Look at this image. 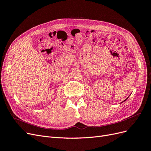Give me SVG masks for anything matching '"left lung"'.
<instances>
[{
    "mask_svg": "<svg viewBox=\"0 0 151 151\" xmlns=\"http://www.w3.org/2000/svg\"><path fill=\"white\" fill-rule=\"evenodd\" d=\"M127 99H128V98H127V99H125V100H124V101H122V103H123V102H124V101H126V100H127Z\"/></svg>",
    "mask_w": 151,
    "mask_h": 151,
    "instance_id": "8db88e82",
    "label": "left lung"
}]
</instances>
